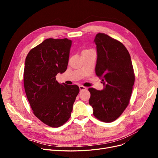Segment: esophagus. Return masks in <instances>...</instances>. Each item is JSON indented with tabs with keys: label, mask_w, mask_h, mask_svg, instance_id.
Returning a JSON list of instances; mask_svg holds the SVG:
<instances>
[{
	"label": "esophagus",
	"mask_w": 158,
	"mask_h": 158,
	"mask_svg": "<svg viewBox=\"0 0 158 158\" xmlns=\"http://www.w3.org/2000/svg\"><path fill=\"white\" fill-rule=\"evenodd\" d=\"M79 89H80V91H82V90H85V89H87V88H86V87L83 86H79Z\"/></svg>",
	"instance_id": "34e87169"
}]
</instances>
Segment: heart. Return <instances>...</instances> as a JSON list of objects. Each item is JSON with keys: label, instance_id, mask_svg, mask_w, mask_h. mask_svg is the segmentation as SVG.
Listing matches in <instances>:
<instances>
[{"label": "heart", "instance_id": "heart-1", "mask_svg": "<svg viewBox=\"0 0 158 158\" xmlns=\"http://www.w3.org/2000/svg\"><path fill=\"white\" fill-rule=\"evenodd\" d=\"M89 51V50H85V51H82V53H85V52H88Z\"/></svg>", "mask_w": 158, "mask_h": 158}]
</instances>
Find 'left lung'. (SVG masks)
<instances>
[{
	"mask_svg": "<svg viewBox=\"0 0 158 158\" xmlns=\"http://www.w3.org/2000/svg\"><path fill=\"white\" fill-rule=\"evenodd\" d=\"M97 59L96 75L102 79L104 89H88L89 105L94 115L104 122L117 120L127 107L135 83L130 54L119 41L104 33L96 35Z\"/></svg>",
	"mask_w": 158,
	"mask_h": 158,
	"instance_id": "1",
	"label": "left lung"
}]
</instances>
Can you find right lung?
Wrapping results in <instances>:
<instances>
[{"label":"right lung","instance_id":"obj_1","mask_svg":"<svg viewBox=\"0 0 158 158\" xmlns=\"http://www.w3.org/2000/svg\"><path fill=\"white\" fill-rule=\"evenodd\" d=\"M72 41L45 40L28 53L25 63L23 85L36 117L51 127H60L71 116L79 92L77 85L60 84L56 76L67 69Z\"/></svg>","mask_w":158,"mask_h":158}]
</instances>
